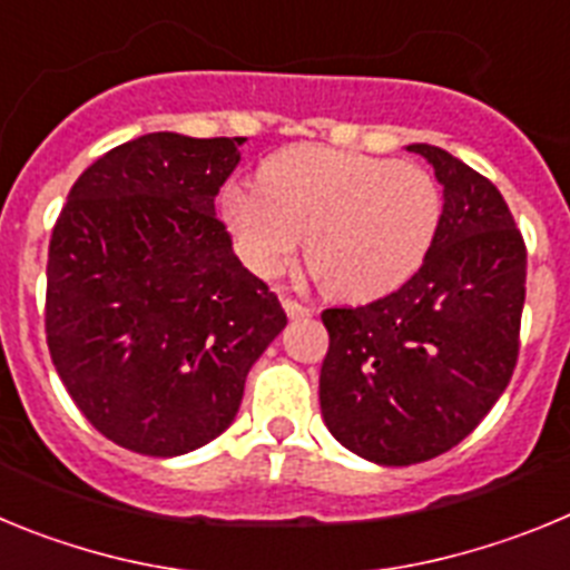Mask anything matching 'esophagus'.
Returning <instances> with one entry per match:
<instances>
[{
    "label": "esophagus",
    "mask_w": 570,
    "mask_h": 570,
    "mask_svg": "<svg viewBox=\"0 0 570 570\" xmlns=\"http://www.w3.org/2000/svg\"><path fill=\"white\" fill-rule=\"evenodd\" d=\"M282 308H285V314H288L291 320H305V316H311V308L299 305V302L291 299V296H282Z\"/></svg>",
    "instance_id": "1"
}]
</instances>
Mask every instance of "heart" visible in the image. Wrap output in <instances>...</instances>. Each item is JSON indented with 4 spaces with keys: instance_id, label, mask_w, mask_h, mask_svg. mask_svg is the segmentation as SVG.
I'll return each instance as SVG.
<instances>
[{
    "instance_id": "obj_1",
    "label": "heart",
    "mask_w": 570,
    "mask_h": 570,
    "mask_svg": "<svg viewBox=\"0 0 570 570\" xmlns=\"http://www.w3.org/2000/svg\"><path fill=\"white\" fill-rule=\"evenodd\" d=\"M219 214L262 279L285 274L305 236L322 294L371 302L422 268L442 223V190L416 163L299 145L262 163L259 188L228 185Z\"/></svg>"
}]
</instances>
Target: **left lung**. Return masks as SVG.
<instances>
[{
    "label": "left lung",
    "instance_id": "obj_1",
    "mask_svg": "<svg viewBox=\"0 0 570 570\" xmlns=\"http://www.w3.org/2000/svg\"><path fill=\"white\" fill-rule=\"evenodd\" d=\"M442 223L422 268L362 308H328L322 420L376 465H414L460 445L511 382L525 305V242L485 176L436 145Z\"/></svg>",
    "mask_w": 570,
    "mask_h": 570
}]
</instances>
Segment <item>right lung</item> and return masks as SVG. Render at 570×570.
Returning <instances> with one entry per match:
<instances>
[{"label":"right lung","instance_id":"right-lung-1","mask_svg":"<svg viewBox=\"0 0 570 570\" xmlns=\"http://www.w3.org/2000/svg\"><path fill=\"white\" fill-rule=\"evenodd\" d=\"M242 142L130 139L79 176L50 236V360L85 420L136 454L179 456L223 434L288 325L216 219Z\"/></svg>","mask_w":570,"mask_h":570}]
</instances>
